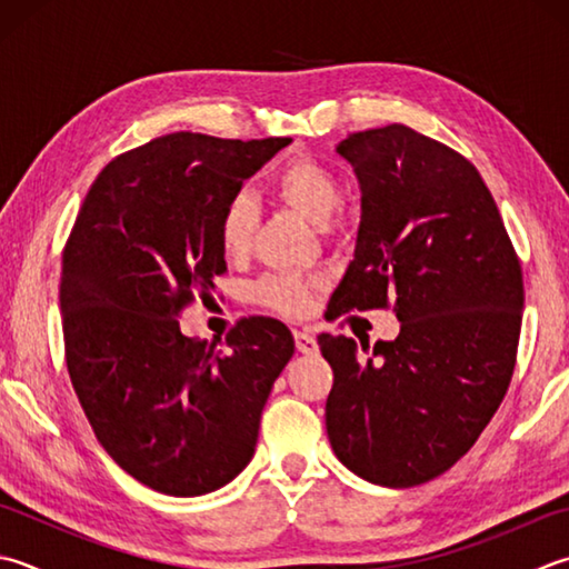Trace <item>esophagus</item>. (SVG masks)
I'll return each instance as SVG.
<instances>
[{
  "instance_id": "1",
  "label": "esophagus",
  "mask_w": 569,
  "mask_h": 569,
  "mask_svg": "<svg viewBox=\"0 0 569 569\" xmlns=\"http://www.w3.org/2000/svg\"><path fill=\"white\" fill-rule=\"evenodd\" d=\"M293 338H296V348H298V352H303V355H313L316 350H318V340L310 336L308 330H296L293 332Z\"/></svg>"
}]
</instances>
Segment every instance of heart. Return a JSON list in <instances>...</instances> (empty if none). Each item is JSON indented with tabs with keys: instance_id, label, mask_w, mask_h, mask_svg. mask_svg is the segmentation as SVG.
I'll list each match as a JSON object with an SVG mask.
<instances>
[{
	"instance_id": "obj_1",
	"label": "heart",
	"mask_w": 569,
	"mask_h": 569,
	"mask_svg": "<svg viewBox=\"0 0 569 569\" xmlns=\"http://www.w3.org/2000/svg\"><path fill=\"white\" fill-rule=\"evenodd\" d=\"M271 192L296 214L318 227H326L342 204L338 174L308 154H296L278 167L271 177ZM256 231V209L247 194L229 197L219 211L217 237L229 259H241L251 251ZM253 298L261 306L283 316H303L313 300V281L298 273H271L253 286Z\"/></svg>"
}]
</instances>
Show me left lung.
I'll use <instances>...</instances> for the list:
<instances>
[{
	"label": "left lung",
	"instance_id": "8db88e82",
	"mask_svg": "<svg viewBox=\"0 0 569 569\" xmlns=\"http://www.w3.org/2000/svg\"><path fill=\"white\" fill-rule=\"evenodd\" d=\"M360 180L355 259L330 298L336 320L395 306L399 336L322 332L332 367L330 447L352 473L409 488L449 471L503 402L513 377L522 271L476 167L407 126L338 144Z\"/></svg>",
	"mask_w": 569,
	"mask_h": 569
}]
</instances>
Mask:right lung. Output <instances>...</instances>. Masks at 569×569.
I'll list each match as a JSON object with an SVG mask.
<instances>
[{
  "instance_id": "add662e5",
  "label": "right lung",
  "mask_w": 569,
  "mask_h": 569,
  "mask_svg": "<svg viewBox=\"0 0 569 569\" xmlns=\"http://www.w3.org/2000/svg\"><path fill=\"white\" fill-rule=\"evenodd\" d=\"M291 138L170 132L118 154L88 189L63 247L66 367L96 439L167 496H202L251 461L291 330L247 318L217 342L182 336V310L227 271L217 221Z\"/></svg>"
}]
</instances>
